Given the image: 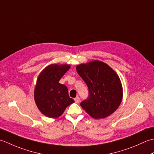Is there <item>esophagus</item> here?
<instances>
[{
	"mask_svg": "<svg viewBox=\"0 0 154 154\" xmlns=\"http://www.w3.org/2000/svg\"><path fill=\"white\" fill-rule=\"evenodd\" d=\"M74 100H75V103H79V101H80L79 97H78L75 98V99Z\"/></svg>",
	"mask_w": 154,
	"mask_h": 154,
	"instance_id": "1",
	"label": "esophagus"
}]
</instances>
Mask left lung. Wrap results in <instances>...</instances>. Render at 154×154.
<instances>
[{
    "instance_id": "1",
    "label": "left lung",
    "mask_w": 154,
    "mask_h": 154,
    "mask_svg": "<svg viewBox=\"0 0 154 154\" xmlns=\"http://www.w3.org/2000/svg\"><path fill=\"white\" fill-rule=\"evenodd\" d=\"M76 69L89 89V98L80 104L85 112L94 119H105L115 112L122 102L123 89L113 69L94 60L78 65Z\"/></svg>"
}]
</instances>
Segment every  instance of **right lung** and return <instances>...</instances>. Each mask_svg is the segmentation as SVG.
Returning a JSON list of instances; mask_svg holds the SVG:
<instances>
[{
    "instance_id": "obj_1",
    "label": "right lung",
    "mask_w": 154,
    "mask_h": 154,
    "mask_svg": "<svg viewBox=\"0 0 154 154\" xmlns=\"http://www.w3.org/2000/svg\"><path fill=\"white\" fill-rule=\"evenodd\" d=\"M70 67L68 64H50L38 75L34 91V100L45 116L57 119L75 102L69 96L67 87L59 82Z\"/></svg>"
}]
</instances>
